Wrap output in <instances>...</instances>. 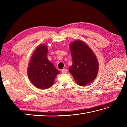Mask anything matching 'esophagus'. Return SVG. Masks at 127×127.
I'll return each instance as SVG.
<instances>
[{"mask_svg":"<svg viewBox=\"0 0 127 127\" xmlns=\"http://www.w3.org/2000/svg\"><path fill=\"white\" fill-rule=\"evenodd\" d=\"M67 72H68V70H67V69H62V73L66 74V73H67Z\"/></svg>","mask_w":127,"mask_h":127,"instance_id":"34e87169","label":"esophagus"}]
</instances>
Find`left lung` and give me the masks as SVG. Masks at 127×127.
Masks as SVG:
<instances>
[{"instance_id":"obj_1","label":"left lung","mask_w":127,"mask_h":127,"mask_svg":"<svg viewBox=\"0 0 127 127\" xmlns=\"http://www.w3.org/2000/svg\"><path fill=\"white\" fill-rule=\"evenodd\" d=\"M72 59V64L69 72L75 82L81 86H85L95 79L99 70L96 57L86 42L76 40L69 45Z\"/></svg>"}]
</instances>
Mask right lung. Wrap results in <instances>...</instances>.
<instances>
[{
	"instance_id": "right-lung-1",
	"label": "right lung",
	"mask_w": 127,
	"mask_h": 127,
	"mask_svg": "<svg viewBox=\"0 0 127 127\" xmlns=\"http://www.w3.org/2000/svg\"><path fill=\"white\" fill-rule=\"evenodd\" d=\"M48 47L38 46L34 51L28 63L27 74L31 82L37 88L45 90L52 87L60 71L47 59Z\"/></svg>"
}]
</instances>
